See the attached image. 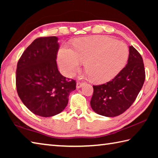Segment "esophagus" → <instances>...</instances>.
Returning <instances> with one entry per match:
<instances>
[{"instance_id":"obj_1","label":"esophagus","mask_w":158,"mask_h":158,"mask_svg":"<svg viewBox=\"0 0 158 158\" xmlns=\"http://www.w3.org/2000/svg\"><path fill=\"white\" fill-rule=\"evenodd\" d=\"M83 85L84 84L81 82H77V89H80V88H81L83 86Z\"/></svg>"}]
</instances>
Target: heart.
Here are the masks:
<instances>
[{
    "instance_id": "obj_1",
    "label": "heart",
    "mask_w": 158,
    "mask_h": 158,
    "mask_svg": "<svg viewBox=\"0 0 158 158\" xmlns=\"http://www.w3.org/2000/svg\"><path fill=\"white\" fill-rule=\"evenodd\" d=\"M128 48L124 42L106 36L82 37L73 43V50L63 47L58 51V62L63 73L71 76L83 62L86 77L95 83L114 78L127 63Z\"/></svg>"
}]
</instances>
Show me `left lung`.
<instances>
[{"instance_id": "8db88e82", "label": "left lung", "mask_w": 158, "mask_h": 158, "mask_svg": "<svg viewBox=\"0 0 158 158\" xmlns=\"http://www.w3.org/2000/svg\"><path fill=\"white\" fill-rule=\"evenodd\" d=\"M144 81L145 69L143 58L135 48L130 46L126 66L111 81L93 85V94L90 100L91 108L101 116H119L132 105Z\"/></svg>"}]
</instances>
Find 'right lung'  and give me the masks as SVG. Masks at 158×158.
Segmentation results:
<instances>
[{
	"label": "right lung",
	"instance_id": "add662e5",
	"mask_svg": "<svg viewBox=\"0 0 158 158\" xmlns=\"http://www.w3.org/2000/svg\"><path fill=\"white\" fill-rule=\"evenodd\" d=\"M56 36L40 37L21 55L16 72V85L26 107L42 117L57 115L68 103L76 82L60 73L56 63L59 47Z\"/></svg>",
	"mask_w": 158,
	"mask_h": 158
}]
</instances>
